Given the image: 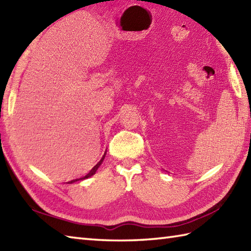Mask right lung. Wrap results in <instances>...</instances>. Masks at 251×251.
<instances>
[{
    "label": "right lung",
    "mask_w": 251,
    "mask_h": 251,
    "mask_svg": "<svg viewBox=\"0 0 251 251\" xmlns=\"http://www.w3.org/2000/svg\"><path fill=\"white\" fill-rule=\"evenodd\" d=\"M103 158H104V155H103L102 159H100V162H99V163H98L97 165H96V166H95V167H94V168H93L92 170H90V172H89V173H88V174H87L86 176H85V177H84V178H81V179H86V178H88V177H92V176H93V175H95V174H96V172H97V169H98V167L100 166V165H101V163H102V161H103ZM77 180H78V179H76V180H73V181H72V182H74V181H77ZM72 182H71V183H72Z\"/></svg>",
    "instance_id": "right-lung-1"
}]
</instances>
